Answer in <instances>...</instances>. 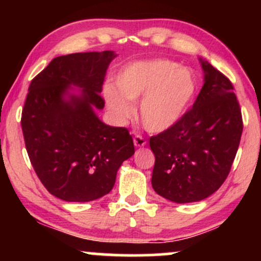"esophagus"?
Segmentation results:
<instances>
[{
	"label": "esophagus",
	"mask_w": 261,
	"mask_h": 261,
	"mask_svg": "<svg viewBox=\"0 0 261 261\" xmlns=\"http://www.w3.org/2000/svg\"><path fill=\"white\" fill-rule=\"evenodd\" d=\"M134 143H135V146H136V147H143V146L146 145V140L143 139L141 135H135Z\"/></svg>",
	"instance_id": "obj_1"
}]
</instances>
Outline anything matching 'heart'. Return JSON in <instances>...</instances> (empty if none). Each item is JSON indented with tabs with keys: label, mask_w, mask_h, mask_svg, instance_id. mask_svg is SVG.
Segmentation results:
<instances>
[{
	"label": "heart",
	"mask_w": 261,
	"mask_h": 261,
	"mask_svg": "<svg viewBox=\"0 0 261 261\" xmlns=\"http://www.w3.org/2000/svg\"><path fill=\"white\" fill-rule=\"evenodd\" d=\"M116 88L106 86L103 97L116 120L125 121L134 113L131 101H140L145 127L161 133L184 115L196 91V80L189 68L168 60H149L125 66L116 74Z\"/></svg>",
	"instance_id": "b5f03b06"
}]
</instances>
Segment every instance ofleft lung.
<instances>
[{"label":"left lung","mask_w":261,"mask_h":261,"mask_svg":"<svg viewBox=\"0 0 261 261\" xmlns=\"http://www.w3.org/2000/svg\"><path fill=\"white\" fill-rule=\"evenodd\" d=\"M201 61L205 82L193 108L172 127L149 139L155 162L152 187L178 203L206 199L229 174L243 120L232 82Z\"/></svg>","instance_id":"1"}]
</instances>
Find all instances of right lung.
Returning a JSON list of instances; mask_svg holds the SVG:
<instances>
[{"label": "right lung", "instance_id": "add662e5", "mask_svg": "<svg viewBox=\"0 0 261 261\" xmlns=\"http://www.w3.org/2000/svg\"><path fill=\"white\" fill-rule=\"evenodd\" d=\"M115 54L76 53L59 56L32 80L22 110L29 160L46 190L68 202L107 195L122 162L135 153L125 127L99 120L100 92ZM71 85L82 88L80 95Z\"/></svg>", "mask_w": 261, "mask_h": 261}]
</instances>
